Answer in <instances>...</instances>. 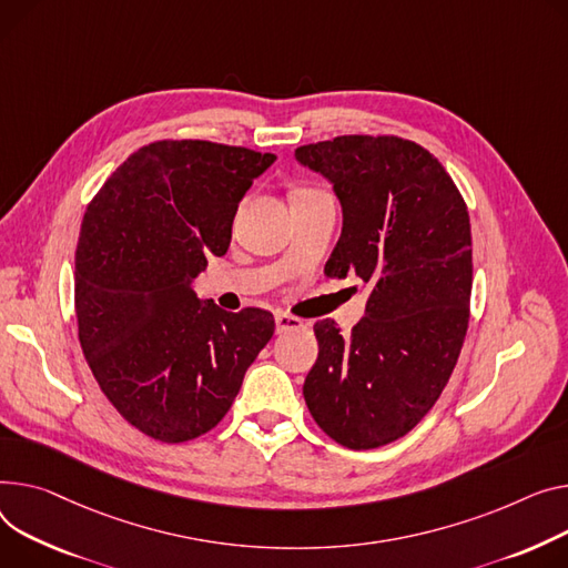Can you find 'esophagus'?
I'll return each mask as SVG.
<instances>
[{
    "label": "esophagus",
    "mask_w": 568,
    "mask_h": 568,
    "mask_svg": "<svg viewBox=\"0 0 568 568\" xmlns=\"http://www.w3.org/2000/svg\"><path fill=\"white\" fill-rule=\"evenodd\" d=\"M304 328V322L292 317V315H285V313H276V333H287V331H298Z\"/></svg>",
    "instance_id": "esophagus-1"
}]
</instances>
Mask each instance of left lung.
<instances>
[{"mask_svg":"<svg viewBox=\"0 0 568 568\" xmlns=\"http://www.w3.org/2000/svg\"><path fill=\"white\" fill-rule=\"evenodd\" d=\"M294 158L343 205L326 274L372 287L349 337L333 320L315 324L304 397L339 445L382 447L425 418L457 365L473 287L468 210L429 150L399 136H335Z\"/></svg>","mask_w":568,"mask_h":568,"instance_id":"obj_1","label":"left lung"}]
</instances>
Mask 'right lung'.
Instances as JSON below:
<instances>
[{
	"label": "right lung",
	"instance_id": "right-lung-1",
	"mask_svg": "<svg viewBox=\"0 0 568 568\" xmlns=\"http://www.w3.org/2000/svg\"><path fill=\"white\" fill-rule=\"evenodd\" d=\"M274 162L237 145L155 141L87 207L74 253L80 343L106 399L150 438L184 443L216 427L274 335L267 311L225 313L194 290Z\"/></svg>",
	"mask_w": 568,
	"mask_h": 568
}]
</instances>
